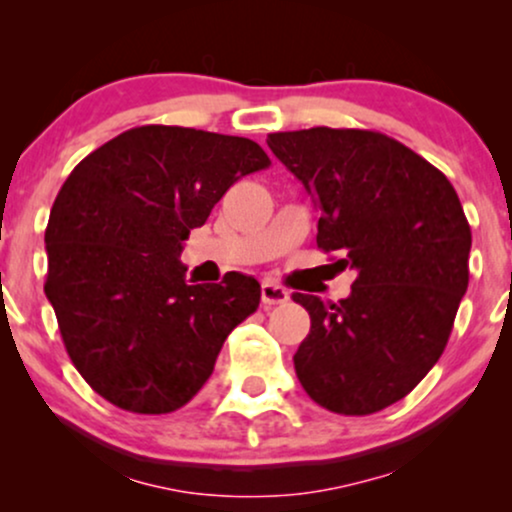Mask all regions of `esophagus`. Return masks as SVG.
<instances>
[{
  "label": "esophagus",
  "instance_id": "esophagus-1",
  "mask_svg": "<svg viewBox=\"0 0 512 512\" xmlns=\"http://www.w3.org/2000/svg\"><path fill=\"white\" fill-rule=\"evenodd\" d=\"M289 301V291L284 289V286L274 284V281H264L262 284V303L267 305H281Z\"/></svg>",
  "mask_w": 512,
  "mask_h": 512
}]
</instances>
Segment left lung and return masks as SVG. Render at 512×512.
Here are the masks:
<instances>
[{"mask_svg":"<svg viewBox=\"0 0 512 512\" xmlns=\"http://www.w3.org/2000/svg\"><path fill=\"white\" fill-rule=\"evenodd\" d=\"M267 144L320 209L317 248L358 272L339 303L293 293L310 315L298 380L334 414H375L407 397L450 339L472 248L460 197L426 158L373 129L274 132Z\"/></svg>","mask_w":512,"mask_h":512,"instance_id":"obj_1","label":"left lung"}]
</instances>
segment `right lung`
Segmentation results:
<instances>
[{
    "mask_svg": "<svg viewBox=\"0 0 512 512\" xmlns=\"http://www.w3.org/2000/svg\"><path fill=\"white\" fill-rule=\"evenodd\" d=\"M269 163L252 139L144 125L64 180L45 228V296L74 368L110 404L134 414L185 407L257 310L252 276L187 284L178 255L228 187Z\"/></svg>",
    "mask_w": 512,
    "mask_h": 512,
    "instance_id": "1",
    "label": "right lung"
}]
</instances>
